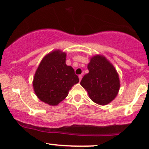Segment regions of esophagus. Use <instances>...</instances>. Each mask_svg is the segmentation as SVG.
<instances>
[{"label": "esophagus", "instance_id": "obj_1", "mask_svg": "<svg viewBox=\"0 0 149 149\" xmlns=\"http://www.w3.org/2000/svg\"><path fill=\"white\" fill-rule=\"evenodd\" d=\"M78 78H79V80L80 81V80H81V79H82V78H83V75H79V76H78Z\"/></svg>", "mask_w": 149, "mask_h": 149}]
</instances>
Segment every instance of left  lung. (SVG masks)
Masks as SVG:
<instances>
[{
    "mask_svg": "<svg viewBox=\"0 0 149 149\" xmlns=\"http://www.w3.org/2000/svg\"><path fill=\"white\" fill-rule=\"evenodd\" d=\"M89 73L80 81L88 91L90 98L95 103L106 105L117 95L120 88L118 75L113 66L105 57H93L88 66Z\"/></svg>",
    "mask_w": 149,
    "mask_h": 149,
    "instance_id": "1",
    "label": "left lung"
}]
</instances>
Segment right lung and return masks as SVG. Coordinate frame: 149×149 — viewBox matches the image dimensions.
I'll use <instances>...</instances> for the list:
<instances>
[{"instance_id": "right-lung-1", "label": "right lung", "mask_w": 149, "mask_h": 149, "mask_svg": "<svg viewBox=\"0 0 149 149\" xmlns=\"http://www.w3.org/2000/svg\"><path fill=\"white\" fill-rule=\"evenodd\" d=\"M79 78L71 66L66 64V54L57 50L46 55L41 61L33 78V89L37 97L49 105L55 106L67 97Z\"/></svg>"}]
</instances>
